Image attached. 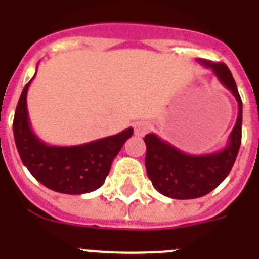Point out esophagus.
Listing matches in <instances>:
<instances>
[{"label":"esophagus","mask_w":259,"mask_h":259,"mask_svg":"<svg viewBox=\"0 0 259 259\" xmlns=\"http://www.w3.org/2000/svg\"><path fill=\"white\" fill-rule=\"evenodd\" d=\"M134 127V133L137 134V136H144L149 132V125L146 123L145 121H138L136 122L133 125Z\"/></svg>","instance_id":"1"}]
</instances>
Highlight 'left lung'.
Returning <instances> with one entry per match:
<instances>
[{
    "label": "left lung",
    "mask_w": 259,
    "mask_h": 259,
    "mask_svg": "<svg viewBox=\"0 0 259 259\" xmlns=\"http://www.w3.org/2000/svg\"><path fill=\"white\" fill-rule=\"evenodd\" d=\"M197 63L212 70L218 80L231 91L238 102V117L227 144L215 153L192 156L164 141L157 134H146L145 168L158 192L172 199H196L215 189L233 168L242 140V99L231 71L225 63L197 59Z\"/></svg>",
    "instance_id": "left-lung-1"
}]
</instances>
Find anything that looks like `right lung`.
Segmentation results:
<instances>
[{
  "mask_svg": "<svg viewBox=\"0 0 259 259\" xmlns=\"http://www.w3.org/2000/svg\"><path fill=\"white\" fill-rule=\"evenodd\" d=\"M33 78L22 90L13 119L14 141L21 161L36 180L52 191L68 195L93 192L105 183L113 160L132 137L133 127L82 145H47L34 134L28 115L26 94Z\"/></svg>",
  "mask_w": 259,
  "mask_h": 259,
  "instance_id": "1",
  "label": "right lung"
}]
</instances>
